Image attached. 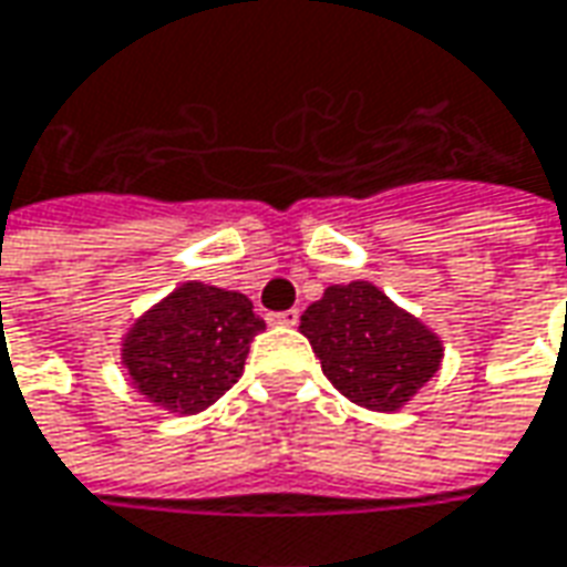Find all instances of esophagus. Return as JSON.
Segmentation results:
<instances>
[{"label":"esophagus","mask_w":567,"mask_h":567,"mask_svg":"<svg viewBox=\"0 0 567 567\" xmlns=\"http://www.w3.org/2000/svg\"><path fill=\"white\" fill-rule=\"evenodd\" d=\"M300 313L298 310H282V313H269V322L272 326H298Z\"/></svg>","instance_id":"1"}]
</instances>
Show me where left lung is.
I'll use <instances>...</instances> for the list:
<instances>
[{"label": "left lung", "mask_w": 567, "mask_h": 567, "mask_svg": "<svg viewBox=\"0 0 567 567\" xmlns=\"http://www.w3.org/2000/svg\"><path fill=\"white\" fill-rule=\"evenodd\" d=\"M326 379L353 403L391 413L437 372L441 341L375 285L326 288L300 316Z\"/></svg>", "instance_id": "8db88e82"}]
</instances>
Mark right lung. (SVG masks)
Returning a JSON list of instances; mask_svg holds the SVG:
<instances>
[{"mask_svg":"<svg viewBox=\"0 0 567 567\" xmlns=\"http://www.w3.org/2000/svg\"><path fill=\"white\" fill-rule=\"evenodd\" d=\"M264 329L245 295L186 282L130 329L123 363L152 403L198 413L233 388Z\"/></svg>","mask_w":567,"mask_h":567,"instance_id":"add662e5","label":"right lung"}]
</instances>
